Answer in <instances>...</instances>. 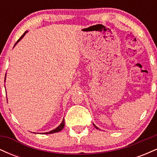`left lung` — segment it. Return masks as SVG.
<instances>
[{
  "label": "left lung",
  "mask_w": 157,
  "mask_h": 157,
  "mask_svg": "<svg viewBox=\"0 0 157 157\" xmlns=\"http://www.w3.org/2000/svg\"><path fill=\"white\" fill-rule=\"evenodd\" d=\"M94 127H95V128H97V129H99V128H97V126L94 125Z\"/></svg>",
  "instance_id": "left-lung-1"
}]
</instances>
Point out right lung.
Instances as JSON below:
<instances>
[{"mask_svg":"<svg viewBox=\"0 0 157 157\" xmlns=\"http://www.w3.org/2000/svg\"><path fill=\"white\" fill-rule=\"evenodd\" d=\"M27 32H28V31H26L24 32V33H23V35L21 36V37H20V38L17 40V43H15V46L16 44H17V43L19 42L20 40H21V39L23 38V37H24L25 36V35H26V34L27 33ZM5 79H6V77H5ZM64 125H65V121H64V119L63 120V121H62V122H61L60 123V125L58 126V127H57L55 129H54V130H52V131H49V132H46V133H42V134H53V133H57V132H59V131H60L61 130H63V128H64Z\"/></svg>","mask_w":157,"mask_h":157,"instance_id":"obj_1","label":"right lung"}]
</instances>
